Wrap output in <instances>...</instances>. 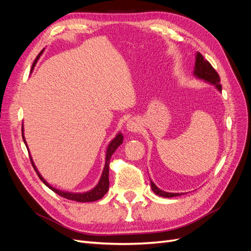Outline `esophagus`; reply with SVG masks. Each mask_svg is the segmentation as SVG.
I'll return each instance as SVG.
<instances>
[{"mask_svg":"<svg viewBox=\"0 0 251 251\" xmlns=\"http://www.w3.org/2000/svg\"><path fill=\"white\" fill-rule=\"evenodd\" d=\"M126 127H127V130L128 131H131V132H137L138 130H139V127H140V126H139V123L136 119H132V120H130L128 121V123L126 124Z\"/></svg>","mask_w":251,"mask_h":251,"instance_id":"34e87169","label":"esophagus"}]
</instances>
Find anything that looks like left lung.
<instances>
[{"label": "left lung", "mask_w": 251, "mask_h": 251, "mask_svg": "<svg viewBox=\"0 0 251 251\" xmlns=\"http://www.w3.org/2000/svg\"><path fill=\"white\" fill-rule=\"evenodd\" d=\"M195 75L197 77H199L201 79L206 80L212 85H215L219 91H222V86L220 81V76L218 72L215 70V68L211 66V64L208 62L207 59H205L203 55L200 52H197L196 55V63H195ZM151 186L153 192L159 196L164 197V198H171V197H176V196H181L182 194H173V193H166L159 189L155 184L154 182L151 181Z\"/></svg>", "instance_id": "1"}]
</instances>
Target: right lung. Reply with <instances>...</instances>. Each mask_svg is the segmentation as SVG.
Returning a JSON list of instances; mask_svg holds the SVG:
<instances>
[{"instance_id": "add662e5", "label": "right lung", "mask_w": 251, "mask_h": 251, "mask_svg": "<svg viewBox=\"0 0 251 251\" xmlns=\"http://www.w3.org/2000/svg\"><path fill=\"white\" fill-rule=\"evenodd\" d=\"M43 50L40 52V54L36 56L34 63L32 66L35 65V63L37 62V59H39L40 55L42 54ZM23 132V130H22ZM23 136V140H24L25 144H26V141H25V138H24V134L22 135ZM123 140H124V137L123 135L121 134H118L116 136L115 139H113L112 142L109 144V148H108V151H107V156H105V165H104V169H103V172H102V175H101V178L100 180V182H98V184L92 189V191L90 192H87V193H83V194H72V193H66V192H62V191H57L56 188L54 187H51L46 181H45V179L41 176L40 173L37 172L36 168L34 163L32 162V159L31 157H30V161H31V164L33 166L34 171L36 172L37 176H39V178L44 182L45 184H46L50 189H52L53 192H54L55 194L59 195L60 197H63V198L65 199H68V200H72V201H76V202H93V201H97L101 199L102 197L104 196V194H107L108 189H109V165H110V159H111V156L113 155L114 151H116V149L120 146L121 143H123Z\"/></svg>"}]
</instances>
